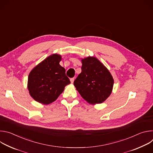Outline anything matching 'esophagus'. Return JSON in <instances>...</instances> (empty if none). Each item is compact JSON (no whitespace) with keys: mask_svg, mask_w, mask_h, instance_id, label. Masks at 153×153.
I'll return each mask as SVG.
<instances>
[{"mask_svg":"<svg viewBox=\"0 0 153 153\" xmlns=\"http://www.w3.org/2000/svg\"><path fill=\"white\" fill-rule=\"evenodd\" d=\"M70 81H71V83H73L74 82V77H73V78H71V79H70Z\"/></svg>","mask_w":153,"mask_h":153,"instance_id":"esophagus-1","label":"esophagus"}]
</instances>
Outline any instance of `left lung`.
I'll list each match as a JSON object with an SVG mask.
<instances>
[{
  "mask_svg": "<svg viewBox=\"0 0 153 153\" xmlns=\"http://www.w3.org/2000/svg\"><path fill=\"white\" fill-rule=\"evenodd\" d=\"M82 72L74 81L76 90L88 103H101L111 93L113 78L95 57H86L82 60Z\"/></svg>",
  "mask_w": 153,
  "mask_h": 153,
  "instance_id": "obj_1",
  "label": "left lung"
}]
</instances>
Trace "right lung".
I'll list each match as a JSON object with an SVG mask.
<instances>
[{
	"label": "right lung",
	"instance_id": "1",
	"mask_svg": "<svg viewBox=\"0 0 153 153\" xmlns=\"http://www.w3.org/2000/svg\"><path fill=\"white\" fill-rule=\"evenodd\" d=\"M61 56L57 54L49 56L30 72L28 88L31 96L37 102L49 104L56 100L70 83L65 69L59 62Z\"/></svg>",
	"mask_w": 153,
	"mask_h": 153
}]
</instances>
